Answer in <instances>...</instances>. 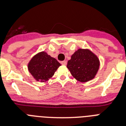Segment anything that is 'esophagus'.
I'll use <instances>...</instances> for the list:
<instances>
[{"mask_svg": "<svg viewBox=\"0 0 126 126\" xmlns=\"http://www.w3.org/2000/svg\"><path fill=\"white\" fill-rule=\"evenodd\" d=\"M61 64H62V65H65L66 64H67V62H66L65 61H62V62H61Z\"/></svg>", "mask_w": 126, "mask_h": 126, "instance_id": "obj_1", "label": "esophagus"}]
</instances>
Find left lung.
Instances as JSON below:
<instances>
[{
    "label": "left lung",
    "mask_w": 126,
    "mask_h": 126,
    "mask_svg": "<svg viewBox=\"0 0 126 126\" xmlns=\"http://www.w3.org/2000/svg\"><path fill=\"white\" fill-rule=\"evenodd\" d=\"M100 62L96 55L88 49H79L67 62V67L77 80L85 82L94 77L99 68Z\"/></svg>",
    "instance_id": "left-lung-1"
}]
</instances>
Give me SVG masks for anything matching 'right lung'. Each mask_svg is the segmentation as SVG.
Instances as JSON below:
<instances>
[{
  "label": "right lung",
  "mask_w": 126,
  "mask_h": 126,
  "mask_svg": "<svg viewBox=\"0 0 126 126\" xmlns=\"http://www.w3.org/2000/svg\"><path fill=\"white\" fill-rule=\"evenodd\" d=\"M61 65L55 59L43 51L32 58L28 64V69L37 81L44 82L53 76Z\"/></svg>",
  "instance_id": "obj_1"
}]
</instances>
